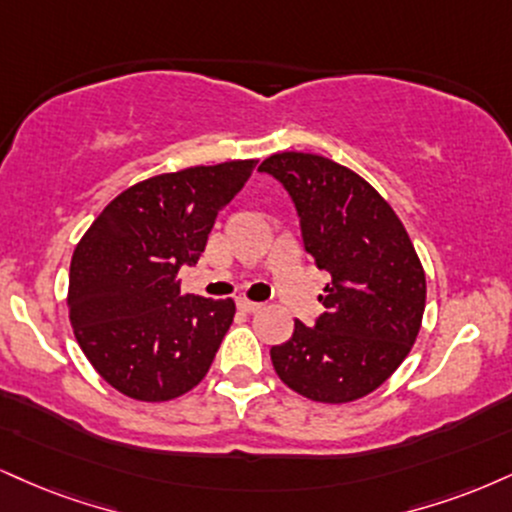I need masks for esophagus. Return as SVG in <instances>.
Here are the masks:
<instances>
[{
	"label": "esophagus",
	"mask_w": 512,
	"mask_h": 512,
	"mask_svg": "<svg viewBox=\"0 0 512 512\" xmlns=\"http://www.w3.org/2000/svg\"><path fill=\"white\" fill-rule=\"evenodd\" d=\"M238 307L243 312H248V315H252V312H260L262 310V303H252V300H238Z\"/></svg>",
	"instance_id": "1"
}]
</instances>
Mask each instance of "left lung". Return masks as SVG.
<instances>
[{
    "label": "left lung",
    "instance_id": "1",
    "mask_svg": "<svg viewBox=\"0 0 512 512\" xmlns=\"http://www.w3.org/2000/svg\"><path fill=\"white\" fill-rule=\"evenodd\" d=\"M295 202L307 255L331 274L315 326L295 322L272 348L288 389L317 403H353L379 389L420 334L427 279L403 221L362 176L312 152L260 164Z\"/></svg>",
    "mask_w": 512,
    "mask_h": 512
}]
</instances>
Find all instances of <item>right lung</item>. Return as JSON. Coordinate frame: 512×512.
Masks as SVG:
<instances>
[{
	"instance_id": "1",
	"label": "right lung",
	"mask_w": 512,
	"mask_h": 512,
	"mask_svg": "<svg viewBox=\"0 0 512 512\" xmlns=\"http://www.w3.org/2000/svg\"><path fill=\"white\" fill-rule=\"evenodd\" d=\"M255 164L233 159L145 178L116 195L78 240L66 295L73 334L123 396L164 403L209 372L236 303L181 295L178 269L200 260L219 209Z\"/></svg>"
}]
</instances>
